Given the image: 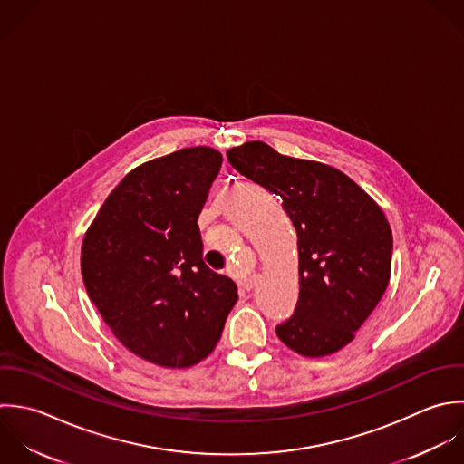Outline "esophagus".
<instances>
[{
    "mask_svg": "<svg viewBox=\"0 0 464 464\" xmlns=\"http://www.w3.org/2000/svg\"><path fill=\"white\" fill-rule=\"evenodd\" d=\"M238 285H240L242 291H251V289L256 285V276H255V275H253V276H247V278L240 280Z\"/></svg>",
    "mask_w": 464,
    "mask_h": 464,
    "instance_id": "1",
    "label": "esophagus"
}]
</instances>
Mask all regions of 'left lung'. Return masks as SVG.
Instances as JSON below:
<instances>
[{
  "label": "left lung",
  "mask_w": 464,
  "mask_h": 464,
  "mask_svg": "<svg viewBox=\"0 0 464 464\" xmlns=\"http://www.w3.org/2000/svg\"><path fill=\"white\" fill-rule=\"evenodd\" d=\"M231 166L282 198L298 235L300 296L278 338L307 358L354 340L380 304L392 264V231L382 208L345 173L280 155L253 140L227 151Z\"/></svg>",
  "instance_id": "1"
}]
</instances>
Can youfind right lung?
Returning <instances> with one entry per match:
<instances>
[{
  "label": "right lung",
  "instance_id": "right-lung-1",
  "mask_svg": "<svg viewBox=\"0 0 464 464\" xmlns=\"http://www.w3.org/2000/svg\"><path fill=\"white\" fill-rule=\"evenodd\" d=\"M222 155L195 146L131 169L108 195L81 247L86 293L139 358L184 369L209 356L238 300L202 260L198 215Z\"/></svg>",
  "mask_w": 464,
  "mask_h": 464
}]
</instances>
